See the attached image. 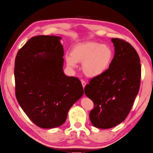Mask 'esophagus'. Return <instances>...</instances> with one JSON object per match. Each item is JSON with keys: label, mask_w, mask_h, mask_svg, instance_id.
Masks as SVG:
<instances>
[{"label": "esophagus", "mask_w": 153, "mask_h": 153, "mask_svg": "<svg viewBox=\"0 0 153 153\" xmlns=\"http://www.w3.org/2000/svg\"><path fill=\"white\" fill-rule=\"evenodd\" d=\"M81 83L82 85V87H83V88H85V85H86V82L85 81H82V80Z\"/></svg>", "instance_id": "obj_1"}]
</instances>
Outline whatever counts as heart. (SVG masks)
Wrapping results in <instances>:
<instances>
[{
	"mask_svg": "<svg viewBox=\"0 0 153 153\" xmlns=\"http://www.w3.org/2000/svg\"><path fill=\"white\" fill-rule=\"evenodd\" d=\"M113 57V50L109 45L88 41L75 45L71 50V56L66 57V60L71 68L76 67V63H82L83 73L94 78L107 71Z\"/></svg>",
	"mask_w": 153,
	"mask_h": 153,
	"instance_id": "obj_1",
	"label": "heart"
}]
</instances>
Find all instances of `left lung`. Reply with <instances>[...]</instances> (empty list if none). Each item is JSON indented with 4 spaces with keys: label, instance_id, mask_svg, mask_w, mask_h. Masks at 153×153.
Returning a JSON list of instances; mask_svg holds the SVG:
<instances>
[{
    "label": "left lung",
    "instance_id": "8db88e82",
    "mask_svg": "<svg viewBox=\"0 0 153 153\" xmlns=\"http://www.w3.org/2000/svg\"><path fill=\"white\" fill-rule=\"evenodd\" d=\"M111 41L115 53L111 66L85 87V94L94 104L90 121L100 129L112 128L126 119L140 86L141 64L136 49L125 40Z\"/></svg>",
    "mask_w": 153,
    "mask_h": 153
}]
</instances>
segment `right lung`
<instances>
[{"mask_svg": "<svg viewBox=\"0 0 153 153\" xmlns=\"http://www.w3.org/2000/svg\"><path fill=\"white\" fill-rule=\"evenodd\" d=\"M61 39L44 35L32 37L15 60L17 100L28 118L41 128L62 126L69 109L84 92L78 78L64 73Z\"/></svg>", "mask_w": 153, "mask_h": 153, "instance_id": "right-lung-1", "label": "right lung"}]
</instances>
